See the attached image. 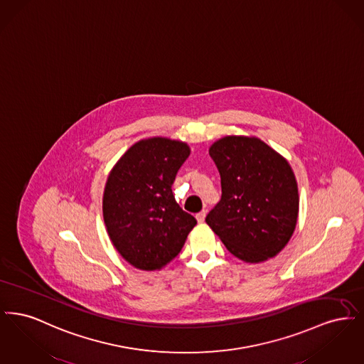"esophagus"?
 Returning <instances> with one entry per match:
<instances>
[{"label": "esophagus", "instance_id": "1", "mask_svg": "<svg viewBox=\"0 0 364 364\" xmlns=\"http://www.w3.org/2000/svg\"><path fill=\"white\" fill-rule=\"evenodd\" d=\"M206 214H208V211L206 210H202L200 213H198L196 214V220H198V223L199 224H202V223H205V218H206Z\"/></svg>", "mask_w": 364, "mask_h": 364}]
</instances>
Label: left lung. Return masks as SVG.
Listing matches in <instances>:
<instances>
[{
    "label": "left lung",
    "mask_w": 364,
    "mask_h": 364,
    "mask_svg": "<svg viewBox=\"0 0 364 364\" xmlns=\"http://www.w3.org/2000/svg\"><path fill=\"white\" fill-rule=\"evenodd\" d=\"M220 176L221 200L208 225L236 258L258 263L276 257L294 235L297 183L284 156L258 138L225 136L208 150Z\"/></svg>",
    "instance_id": "1"
}]
</instances>
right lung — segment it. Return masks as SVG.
Segmentation results:
<instances>
[{
	"mask_svg": "<svg viewBox=\"0 0 364 364\" xmlns=\"http://www.w3.org/2000/svg\"><path fill=\"white\" fill-rule=\"evenodd\" d=\"M188 156L187 143L144 139L127 150L107 177L105 225L119 254L136 269H162L178 255L196 225L172 192Z\"/></svg>",
	"mask_w": 364,
	"mask_h": 364,
	"instance_id": "obj_1",
	"label": "right lung"
}]
</instances>
